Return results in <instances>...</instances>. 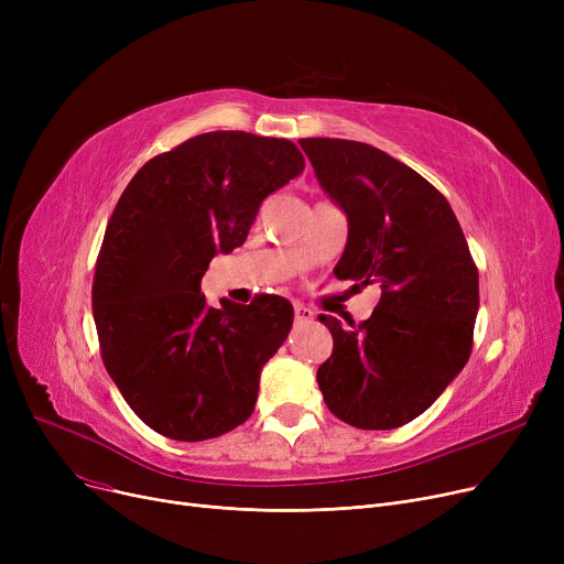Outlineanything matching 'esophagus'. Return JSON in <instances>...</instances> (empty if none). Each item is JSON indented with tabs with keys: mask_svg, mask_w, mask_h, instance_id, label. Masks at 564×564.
I'll return each instance as SVG.
<instances>
[{
	"mask_svg": "<svg viewBox=\"0 0 564 564\" xmlns=\"http://www.w3.org/2000/svg\"><path fill=\"white\" fill-rule=\"evenodd\" d=\"M315 319V313L306 306H294V322L297 324H308Z\"/></svg>",
	"mask_w": 564,
	"mask_h": 564,
	"instance_id": "34e87169",
	"label": "esophagus"
}]
</instances>
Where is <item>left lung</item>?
Returning a JSON list of instances; mask_svg holds the SVG:
<instances>
[{
  "label": "left lung",
  "instance_id": "obj_1",
  "mask_svg": "<svg viewBox=\"0 0 564 564\" xmlns=\"http://www.w3.org/2000/svg\"><path fill=\"white\" fill-rule=\"evenodd\" d=\"M300 145L347 217L334 274L381 288L359 327L319 315L334 336L317 370L319 391L354 427H400L430 409L470 357L478 270L453 207L421 173L361 141L319 137Z\"/></svg>",
  "mask_w": 564,
  "mask_h": 564
}]
</instances>
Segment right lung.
I'll use <instances>...</instances> for the list:
<instances>
[{"label": "right lung", "mask_w": 564, "mask_h": 564, "mask_svg": "<svg viewBox=\"0 0 564 564\" xmlns=\"http://www.w3.org/2000/svg\"><path fill=\"white\" fill-rule=\"evenodd\" d=\"M288 139L205 132L145 162L118 198L94 279L102 361L137 416L173 441L242 425L292 304L258 294L207 306L200 279L245 245L258 207L304 171Z\"/></svg>", "instance_id": "obj_1"}]
</instances>
